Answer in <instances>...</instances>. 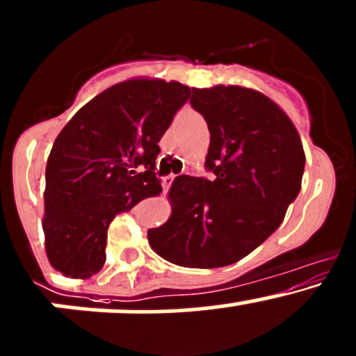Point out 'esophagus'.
Here are the masks:
<instances>
[{
    "label": "esophagus",
    "mask_w": 356,
    "mask_h": 356,
    "mask_svg": "<svg viewBox=\"0 0 356 356\" xmlns=\"http://www.w3.org/2000/svg\"><path fill=\"white\" fill-rule=\"evenodd\" d=\"M174 179H175V175L174 174H170V175H165V177L162 179V188L163 189H168L172 186V182H174Z\"/></svg>",
    "instance_id": "obj_1"
}]
</instances>
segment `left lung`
Listing matches in <instances>:
<instances>
[{"label": "left lung", "mask_w": 356, "mask_h": 356, "mask_svg": "<svg viewBox=\"0 0 356 356\" xmlns=\"http://www.w3.org/2000/svg\"><path fill=\"white\" fill-rule=\"evenodd\" d=\"M191 106L211 134L207 168L215 179L175 177L170 216L149 228L148 242L177 266H228L283 222L302 188L304 147L285 111L257 90L193 88Z\"/></svg>", "instance_id": "obj_1"}]
</instances>
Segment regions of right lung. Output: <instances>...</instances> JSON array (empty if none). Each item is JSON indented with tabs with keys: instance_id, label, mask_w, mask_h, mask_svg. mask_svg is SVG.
I'll use <instances>...</instances> for the list:
<instances>
[{
	"instance_id": "add662e5",
	"label": "right lung",
	"mask_w": 356,
	"mask_h": 356,
	"mask_svg": "<svg viewBox=\"0 0 356 356\" xmlns=\"http://www.w3.org/2000/svg\"><path fill=\"white\" fill-rule=\"evenodd\" d=\"M189 95L179 81L131 78L93 97L61 129L47 159L42 220L56 271L80 280L99 273L114 216L162 193L153 172L159 141Z\"/></svg>"
}]
</instances>
